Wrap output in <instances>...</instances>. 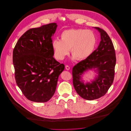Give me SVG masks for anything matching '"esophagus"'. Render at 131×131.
Instances as JSON below:
<instances>
[{
  "mask_svg": "<svg viewBox=\"0 0 131 131\" xmlns=\"http://www.w3.org/2000/svg\"><path fill=\"white\" fill-rule=\"evenodd\" d=\"M66 70H70V67H69V66L67 65V66H66Z\"/></svg>",
  "mask_w": 131,
  "mask_h": 131,
  "instance_id": "34e87169",
  "label": "esophagus"
}]
</instances>
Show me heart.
<instances>
[{
	"instance_id": "b5f03b06",
	"label": "heart",
	"mask_w": 131,
	"mask_h": 131,
	"mask_svg": "<svg viewBox=\"0 0 131 131\" xmlns=\"http://www.w3.org/2000/svg\"><path fill=\"white\" fill-rule=\"evenodd\" d=\"M60 37V40L54 39L52 42L54 56L58 60L63 59L70 49L73 59L84 60L92 53L97 43L95 34L84 29L64 30Z\"/></svg>"
}]
</instances>
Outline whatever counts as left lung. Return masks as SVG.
I'll return each instance as SVG.
<instances>
[{"label":"left lung","instance_id":"obj_1","mask_svg":"<svg viewBox=\"0 0 131 131\" xmlns=\"http://www.w3.org/2000/svg\"><path fill=\"white\" fill-rule=\"evenodd\" d=\"M95 28L101 35L98 47L88 57L75 65L72 71L73 85L77 93L88 100L97 99L107 93L113 82L116 63L112 40L104 30L99 27ZM93 68H97V77L92 83L84 84L81 75L86 70Z\"/></svg>","mask_w":131,"mask_h":131}]
</instances>
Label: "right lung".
Here are the masks:
<instances>
[{
    "mask_svg": "<svg viewBox=\"0 0 131 131\" xmlns=\"http://www.w3.org/2000/svg\"><path fill=\"white\" fill-rule=\"evenodd\" d=\"M56 23L26 31L13 50V60L17 85L29 100L45 102L53 96L58 76L64 65L53 58L52 37Z\"/></svg>",
    "mask_w": 131,
    "mask_h": 131,
    "instance_id": "obj_1",
    "label": "right lung"
}]
</instances>
